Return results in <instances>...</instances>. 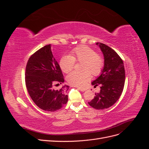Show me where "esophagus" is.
<instances>
[{
  "instance_id": "1",
  "label": "esophagus",
  "mask_w": 149,
  "mask_h": 149,
  "mask_svg": "<svg viewBox=\"0 0 149 149\" xmlns=\"http://www.w3.org/2000/svg\"><path fill=\"white\" fill-rule=\"evenodd\" d=\"M78 89H79L81 91H86V88H79V87H78Z\"/></svg>"
}]
</instances>
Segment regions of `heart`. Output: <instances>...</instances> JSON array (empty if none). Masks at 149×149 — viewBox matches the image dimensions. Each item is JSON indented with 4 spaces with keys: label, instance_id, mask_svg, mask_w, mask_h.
I'll return each instance as SVG.
<instances>
[{
    "label": "heart",
    "instance_id": "1",
    "mask_svg": "<svg viewBox=\"0 0 149 149\" xmlns=\"http://www.w3.org/2000/svg\"><path fill=\"white\" fill-rule=\"evenodd\" d=\"M75 61L82 62L81 69L83 71H72L67 76L69 84L75 86H83L91 79V74L94 76L100 75L103 69L104 61L103 58L96 54L93 49L88 46L81 45L74 48L71 55L63 56L59 62L61 70L68 73L73 69Z\"/></svg>",
    "mask_w": 149,
    "mask_h": 149
}]
</instances>
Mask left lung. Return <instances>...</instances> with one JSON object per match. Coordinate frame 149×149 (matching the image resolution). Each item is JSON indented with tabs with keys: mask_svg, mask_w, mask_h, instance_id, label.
<instances>
[{
	"mask_svg": "<svg viewBox=\"0 0 149 149\" xmlns=\"http://www.w3.org/2000/svg\"><path fill=\"white\" fill-rule=\"evenodd\" d=\"M103 53L104 65L101 75L91 83L95 88L100 85V91L88 102L96 109L109 108L119 100L125 83L123 61L113 49L102 43H96Z\"/></svg>",
	"mask_w": 149,
	"mask_h": 149,
	"instance_id": "1",
	"label": "left lung"
}]
</instances>
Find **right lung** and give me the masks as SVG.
<instances>
[{"label":"right lung","instance_id":"right-lung-1","mask_svg":"<svg viewBox=\"0 0 149 149\" xmlns=\"http://www.w3.org/2000/svg\"><path fill=\"white\" fill-rule=\"evenodd\" d=\"M60 66L53 57L51 45L34 53L28 60L25 70V84L31 100L40 109L54 112L68 102V86L55 89L54 85L64 83Z\"/></svg>","mask_w":149,"mask_h":149}]
</instances>
